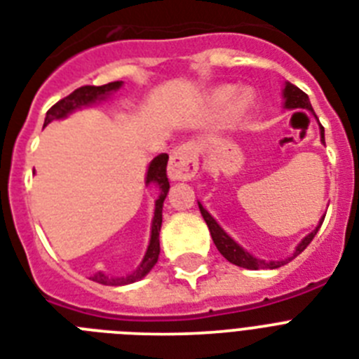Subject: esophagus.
Returning <instances> with one entry per match:
<instances>
[{"instance_id":"34e87169","label":"esophagus","mask_w":359,"mask_h":359,"mask_svg":"<svg viewBox=\"0 0 359 359\" xmlns=\"http://www.w3.org/2000/svg\"><path fill=\"white\" fill-rule=\"evenodd\" d=\"M198 172V150L192 143L177 147L170 154L168 177L174 182H189Z\"/></svg>"}]
</instances>
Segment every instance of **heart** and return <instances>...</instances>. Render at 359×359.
Wrapping results in <instances>:
<instances>
[{
    "instance_id": "b5f03b06",
    "label": "heart",
    "mask_w": 359,
    "mask_h": 359,
    "mask_svg": "<svg viewBox=\"0 0 359 359\" xmlns=\"http://www.w3.org/2000/svg\"><path fill=\"white\" fill-rule=\"evenodd\" d=\"M229 95H231V90H227V88H220V90H216L211 97L212 104H216V106L222 104L224 100H227V97H229ZM250 106H251V95L240 93L238 97L233 100V104L229 106V109H227V119L236 121L240 115H244L245 111H248V108H250Z\"/></svg>"
}]
</instances>
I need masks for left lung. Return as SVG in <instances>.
<instances>
[{"mask_svg": "<svg viewBox=\"0 0 359 359\" xmlns=\"http://www.w3.org/2000/svg\"><path fill=\"white\" fill-rule=\"evenodd\" d=\"M284 99H286V108H306L310 109V111H313L312 104H310V100H308V95L304 93L303 90H299L297 86H293L292 82H286V86H284ZM321 141L325 143V128H323V126H321ZM198 205H200V203H198ZM200 212L201 216H203V220H205L209 231H211L212 242H215L218 251H220L227 260H229L231 264L240 266V268H248V269H266V268L275 269L286 264V260H280V262H264V260L255 259L253 255H250L248 251L242 250L235 240L231 238L229 235H226L224 229L216 224L215 218H212V216L209 215V212H207L201 205H200ZM323 220H325V218H323ZM321 224L323 222H319V227H321ZM318 229L312 231L308 236H304L303 242L297 245V250H295L293 257H297V255H301L304 250H306V245L312 242L316 233H318Z\"/></svg>", "mask_w": 359, "mask_h": 359, "instance_id": "8db88e82", "label": "left lung"}]
</instances>
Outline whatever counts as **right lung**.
<instances>
[{
	"label": "right lung",
	"instance_id": "right-lung-1",
	"mask_svg": "<svg viewBox=\"0 0 359 359\" xmlns=\"http://www.w3.org/2000/svg\"><path fill=\"white\" fill-rule=\"evenodd\" d=\"M119 88H121V82H108V84L104 86H82V88L75 90L73 93L64 97V99H60L56 104H53L51 108L47 109L46 123H43V126L51 123V121L66 117V115L71 114L73 109H79L82 108V106L91 104V102H95V100L104 99L109 91L119 90ZM167 163H168L167 154H159L158 158L154 159V161L150 163V167H148L147 183H156V185H159L161 194H159V198L156 200V212H154L150 245H148L147 255H144L141 266H139L132 275H128V277H117V279H109V277H106L104 273H100L99 271V273H95L93 277H91L95 283L111 284V286H123V284L135 283V280L143 279L144 275L154 268V264L158 262L159 231H161V222H163V201H165L168 189H170V183H168V177H167Z\"/></svg>",
	"mask_w": 359,
	"mask_h": 359
}]
</instances>
